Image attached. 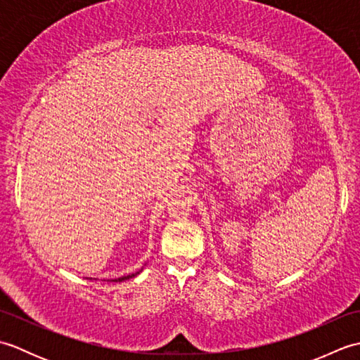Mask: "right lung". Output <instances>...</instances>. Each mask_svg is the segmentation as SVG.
<instances>
[{"label":"right lung","instance_id":"1","mask_svg":"<svg viewBox=\"0 0 360 360\" xmlns=\"http://www.w3.org/2000/svg\"><path fill=\"white\" fill-rule=\"evenodd\" d=\"M142 271V269H141ZM139 271V272H141ZM139 272H136V274H131V275H125V277H119V278H114V280H111V281H124V280H128V278H133V277H136V275L137 274H139Z\"/></svg>","mask_w":360,"mask_h":360}]
</instances>
